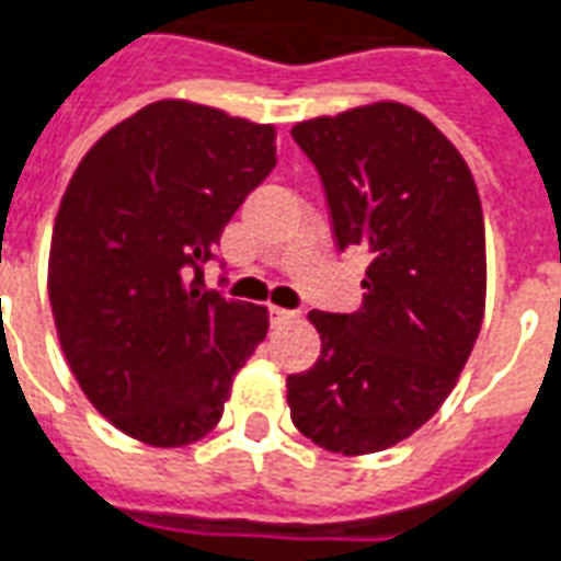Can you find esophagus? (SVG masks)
<instances>
[{"label": "esophagus", "mask_w": 561, "mask_h": 561, "mask_svg": "<svg viewBox=\"0 0 561 561\" xmlns=\"http://www.w3.org/2000/svg\"><path fill=\"white\" fill-rule=\"evenodd\" d=\"M268 320H272V327H284L289 320H296V311H289V308H268Z\"/></svg>", "instance_id": "esophagus-1"}]
</instances>
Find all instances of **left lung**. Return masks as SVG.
I'll use <instances>...</instances> for the list:
<instances>
[{
    "mask_svg": "<svg viewBox=\"0 0 561 561\" xmlns=\"http://www.w3.org/2000/svg\"><path fill=\"white\" fill-rule=\"evenodd\" d=\"M293 140L318 170L335 247L373 262L357 311H311L323 345L287 378L289 415L323 449L369 455L434 415L480 335V195L458 149L403 103L311 118Z\"/></svg>",
    "mask_w": 561,
    "mask_h": 561,
    "instance_id": "obj_1",
    "label": "left lung"
}]
</instances>
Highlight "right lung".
<instances>
[{
  "label": "right lung",
  "mask_w": 561,
  "mask_h": 561,
  "mask_svg": "<svg viewBox=\"0 0 561 561\" xmlns=\"http://www.w3.org/2000/svg\"><path fill=\"white\" fill-rule=\"evenodd\" d=\"M272 170V125L158 100L72 173L48 262L54 323L84 397L127 436L170 449L222 419L268 314L204 289V262Z\"/></svg>",
  "instance_id": "right-lung-1"
}]
</instances>
